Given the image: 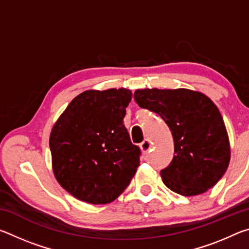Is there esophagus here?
<instances>
[{"label":"esophagus","mask_w":249,"mask_h":249,"mask_svg":"<svg viewBox=\"0 0 249 249\" xmlns=\"http://www.w3.org/2000/svg\"><path fill=\"white\" fill-rule=\"evenodd\" d=\"M150 148H151V144H150V142L148 141V140H145L144 142H142L141 144V149H142V151L144 154H147L148 153V151L150 150Z\"/></svg>","instance_id":"1"}]
</instances>
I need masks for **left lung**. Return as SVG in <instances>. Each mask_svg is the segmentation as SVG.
<instances>
[{
    "label": "left lung",
    "instance_id": "left-lung-1",
    "mask_svg": "<svg viewBox=\"0 0 249 249\" xmlns=\"http://www.w3.org/2000/svg\"><path fill=\"white\" fill-rule=\"evenodd\" d=\"M134 99L142 108L157 113L171 130L175 155L160 171L166 187L191 196L215 185L231 159L229 136L216 105L188 89L136 90Z\"/></svg>",
    "mask_w": 249,
    "mask_h": 249
}]
</instances>
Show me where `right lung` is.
Returning a JSON list of instances; mask_svg holds the SVG:
<instances>
[{"label": "right lung", "instance_id": "add662e5", "mask_svg": "<svg viewBox=\"0 0 249 249\" xmlns=\"http://www.w3.org/2000/svg\"><path fill=\"white\" fill-rule=\"evenodd\" d=\"M132 92L90 90L71 101L49 138L53 174L66 191L91 204L114 201L140 166L123 119Z\"/></svg>", "mask_w": 249, "mask_h": 249}]
</instances>
